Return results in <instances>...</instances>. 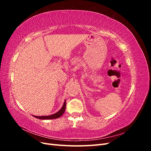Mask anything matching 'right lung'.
<instances>
[{"instance_id":"add662e5","label":"right lung","mask_w":151,"mask_h":151,"mask_svg":"<svg viewBox=\"0 0 151 151\" xmlns=\"http://www.w3.org/2000/svg\"><path fill=\"white\" fill-rule=\"evenodd\" d=\"M65 106H66V101H65L64 103H63V106L62 108L59 110L58 112L56 113L53 114V115H48V116H33L36 118H38V119H42V120H49V119H55V118H58L59 117H60L63 113L65 112Z\"/></svg>"}]
</instances>
